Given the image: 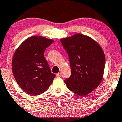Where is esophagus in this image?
Returning <instances> with one entry per match:
<instances>
[{"label":"esophagus","mask_w":122,"mask_h":122,"mask_svg":"<svg viewBox=\"0 0 122 122\" xmlns=\"http://www.w3.org/2000/svg\"><path fill=\"white\" fill-rule=\"evenodd\" d=\"M61 73H60V72H59V73H57V74H56V76L57 77H61Z\"/></svg>","instance_id":"esophagus-1"}]
</instances>
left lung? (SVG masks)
<instances>
[{"mask_svg":"<svg viewBox=\"0 0 122 122\" xmlns=\"http://www.w3.org/2000/svg\"><path fill=\"white\" fill-rule=\"evenodd\" d=\"M68 55L71 73L65 80L68 90L84 96L98 86L103 76L105 56L101 46L91 37L80 34L62 39Z\"/></svg>","mask_w":122,"mask_h":122,"instance_id":"1","label":"left lung"}]
</instances>
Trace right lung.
<instances>
[{
	"label": "right lung",
	"mask_w": 122,
	"mask_h": 122,
	"mask_svg": "<svg viewBox=\"0 0 122 122\" xmlns=\"http://www.w3.org/2000/svg\"><path fill=\"white\" fill-rule=\"evenodd\" d=\"M53 42L42 36H31L20 45L14 53L12 60L13 75L22 90L29 95L44 93L55 77L44 57L46 49Z\"/></svg>",
	"instance_id": "add662e5"
}]
</instances>
